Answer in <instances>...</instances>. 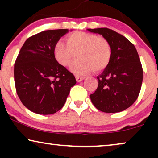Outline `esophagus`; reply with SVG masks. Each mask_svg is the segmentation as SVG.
<instances>
[{
	"label": "esophagus",
	"mask_w": 158,
	"mask_h": 158,
	"mask_svg": "<svg viewBox=\"0 0 158 158\" xmlns=\"http://www.w3.org/2000/svg\"><path fill=\"white\" fill-rule=\"evenodd\" d=\"M75 79H76L77 82H81L82 81H83V80L85 79V77H81V76H77V75H76V76H75Z\"/></svg>",
	"instance_id": "1"
}]
</instances>
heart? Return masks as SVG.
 Instances as JSON below:
<instances>
[{
	"label": "heart",
	"instance_id": "b5f03b06",
	"mask_svg": "<svg viewBox=\"0 0 158 158\" xmlns=\"http://www.w3.org/2000/svg\"><path fill=\"white\" fill-rule=\"evenodd\" d=\"M67 44L58 41L54 47L55 59L62 66L70 67L75 75H83L94 70L101 71L106 68L112 56L111 46L106 39L96 34L77 31L67 37Z\"/></svg>",
	"mask_w": 158,
	"mask_h": 158
}]
</instances>
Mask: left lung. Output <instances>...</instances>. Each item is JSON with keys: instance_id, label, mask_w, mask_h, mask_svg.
I'll return each mask as SVG.
<instances>
[{"instance_id": "left-lung-1", "label": "left lung", "mask_w": 158, "mask_h": 158, "mask_svg": "<svg viewBox=\"0 0 158 158\" xmlns=\"http://www.w3.org/2000/svg\"><path fill=\"white\" fill-rule=\"evenodd\" d=\"M101 34L111 46L109 65L97 76L98 85L90 100L97 109L117 113L131 106L141 89L143 70L135 47L122 34L108 28L88 29Z\"/></svg>"}]
</instances>
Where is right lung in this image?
Instances as JSON below:
<instances>
[{
	"label": "right lung",
	"mask_w": 158,
	"mask_h": 158,
	"mask_svg": "<svg viewBox=\"0 0 158 158\" xmlns=\"http://www.w3.org/2000/svg\"><path fill=\"white\" fill-rule=\"evenodd\" d=\"M68 29L47 30L30 36L14 64L18 96L30 111L52 114L65 103L70 88L76 83L73 73L58 63L54 47Z\"/></svg>",
	"instance_id": "right-lung-1"
}]
</instances>
